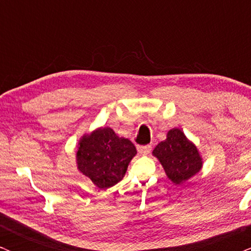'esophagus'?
Listing matches in <instances>:
<instances>
[{
	"mask_svg": "<svg viewBox=\"0 0 251 251\" xmlns=\"http://www.w3.org/2000/svg\"><path fill=\"white\" fill-rule=\"evenodd\" d=\"M137 150H138V152H140V154L148 155L149 152L151 151V147H150V146H138Z\"/></svg>",
	"mask_w": 251,
	"mask_h": 251,
	"instance_id": "1",
	"label": "esophagus"
}]
</instances>
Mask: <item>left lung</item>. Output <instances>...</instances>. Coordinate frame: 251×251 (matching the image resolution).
Returning a JSON list of instances; mask_svg holds the SVG:
<instances>
[{"instance_id": "1", "label": "left lung", "mask_w": 251, "mask_h": 251, "mask_svg": "<svg viewBox=\"0 0 251 251\" xmlns=\"http://www.w3.org/2000/svg\"><path fill=\"white\" fill-rule=\"evenodd\" d=\"M152 155L160 161L167 177L177 185L199 174L203 167L200 150L178 128L167 132V138L155 147Z\"/></svg>"}]
</instances>
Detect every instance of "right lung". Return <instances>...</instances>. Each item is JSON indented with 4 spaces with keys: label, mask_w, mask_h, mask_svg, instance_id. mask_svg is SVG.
Returning a JSON list of instances; mask_svg holds the SVG:
<instances>
[{
    "label": "right lung",
    "mask_w": 251,
    "mask_h": 251,
    "mask_svg": "<svg viewBox=\"0 0 251 251\" xmlns=\"http://www.w3.org/2000/svg\"><path fill=\"white\" fill-rule=\"evenodd\" d=\"M137 154L128 138L120 137L109 126H100L79 138L76 167L100 189H108L125 177Z\"/></svg>",
    "instance_id": "obj_1"
}]
</instances>
